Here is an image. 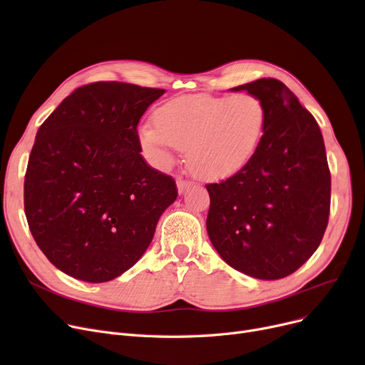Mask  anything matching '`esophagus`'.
I'll return each instance as SVG.
<instances>
[{"instance_id":"1","label":"esophagus","mask_w":365,"mask_h":365,"mask_svg":"<svg viewBox=\"0 0 365 365\" xmlns=\"http://www.w3.org/2000/svg\"><path fill=\"white\" fill-rule=\"evenodd\" d=\"M190 187V182L188 181H185V180H178L177 181V188H178V193L180 195H184L185 193V190Z\"/></svg>"}]
</instances>
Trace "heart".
Instances as JSON below:
<instances>
[{
    "mask_svg": "<svg viewBox=\"0 0 365 365\" xmlns=\"http://www.w3.org/2000/svg\"><path fill=\"white\" fill-rule=\"evenodd\" d=\"M263 101L251 93L184 95L154 111V123L138 129V141L153 165L168 168L172 153L187 150V163L205 181L227 180L244 169L262 143Z\"/></svg>",
    "mask_w": 365,
    "mask_h": 365,
    "instance_id": "b5f03b06",
    "label": "heart"
}]
</instances>
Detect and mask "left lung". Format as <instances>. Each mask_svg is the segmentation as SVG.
<instances>
[{
	"instance_id": "8db88e82",
	"label": "left lung",
	"mask_w": 365,
	"mask_h": 365,
	"mask_svg": "<svg viewBox=\"0 0 365 365\" xmlns=\"http://www.w3.org/2000/svg\"><path fill=\"white\" fill-rule=\"evenodd\" d=\"M266 107L262 143L236 175L207 184L206 230L225 263L257 279H281L319 247L331 197L321 129L276 78L237 86Z\"/></svg>"
}]
</instances>
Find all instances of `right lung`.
<instances>
[{
    "label": "right lung",
    "instance_id": "1",
    "mask_svg": "<svg viewBox=\"0 0 365 365\" xmlns=\"http://www.w3.org/2000/svg\"><path fill=\"white\" fill-rule=\"evenodd\" d=\"M163 89L117 81L81 86L40 126L25 173L29 230L48 262L108 282L151 244L178 192L147 165L136 126Z\"/></svg>",
    "mask_w": 365,
    "mask_h": 365
}]
</instances>
